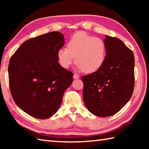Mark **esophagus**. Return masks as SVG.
Returning <instances> with one entry per match:
<instances>
[{"mask_svg": "<svg viewBox=\"0 0 149 149\" xmlns=\"http://www.w3.org/2000/svg\"><path fill=\"white\" fill-rule=\"evenodd\" d=\"M74 79H79L80 77V76H79V75H78V74H74Z\"/></svg>", "mask_w": 149, "mask_h": 149, "instance_id": "esophagus-1", "label": "esophagus"}]
</instances>
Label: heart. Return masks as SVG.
Wrapping results in <instances>:
<instances>
[{
    "mask_svg": "<svg viewBox=\"0 0 149 149\" xmlns=\"http://www.w3.org/2000/svg\"><path fill=\"white\" fill-rule=\"evenodd\" d=\"M106 55L104 40L83 31L73 34L67 43V49L61 48L58 51V61L62 67L68 68L75 57L77 68L87 74L99 70L105 61Z\"/></svg>",
    "mask_w": 149,
    "mask_h": 149,
    "instance_id": "heart-1",
    "label": "heart"
}]
</instances>
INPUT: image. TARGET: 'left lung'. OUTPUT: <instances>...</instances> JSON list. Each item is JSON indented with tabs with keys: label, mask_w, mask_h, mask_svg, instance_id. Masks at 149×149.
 Returning <instances> with one entry per match:
<instances>
[{
	"label": "left lung",
	"mask_w": 149,
	"mask_h": 149,
	"mask_svg": "<svg viewBox=\"0 0 149 149\" xmlns=\"http://www.w3.org/2000/svg\"><path fill=\"white\" fill-rule=\"evenodd\" d=\"M106 59L99 70L84 75L83 100L94 115L110 116L130 100L134 86V56L122 40L106 36Z\"/></svg>",
	"instance_id": "1"
}]
</instances>
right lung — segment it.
<instances>
[{
  "label": "right lung",
  "mask_w": 149,
  "mask_h": 149,
  "mask_svg": "<svg viewBox=\"0 0 149 149\" xmlns=\"http://www.w3.org/2000/svg\"><path fill=\"white\" fill-rule=\"evenodd\" d=\"M64 36L57 31L27 40L11 56L9 84L16 104L30 116L47 119L57 112L74 74L58 63Z\"/></svg>",
  "instance_id": "add662e5"
}]
</instances>
